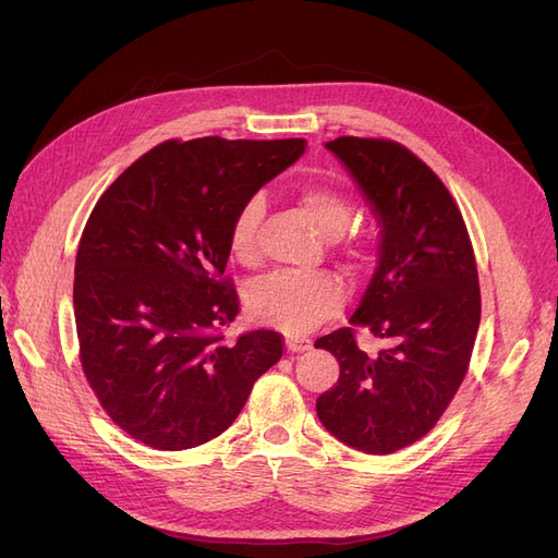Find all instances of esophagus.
Here are the masks:
<instances>
[{
    "label": "esophagus",
    "instance_id": "obj_1",
    "mask_svg": "<svg viewBox=\"0 0 558 558\" xmlns=\"http://www.w3.org/2000/svg\"><path fill=\"white\" fill-rule=\"evenodd\" d=\"M312 347V340L305 335H286V349L293 353H302Z\"/></svg>",
    "mask_w": 558,
    "mask_h": 558
}]
</instances>
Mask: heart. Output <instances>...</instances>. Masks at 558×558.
<instances>
[{
	"label": "heart",
	"instance_id": "1",
	"mask_svg": "<svg viewBox=\"0 0 558 558\" xmlns=\"http://www.w3.org/2000/svg\"><path fill=\"white\" fill-rule=\"evenodd\" d=\"M298 205L310 223L326 238L342 234L351 218V199L335 185L307 183L298 191ZM265 216L263 195H251L242 202L230 226V253L240 263H256L260 256V223ZM351 260L365 258V242L351 238L344 244ZM344 286L330 272L289 275L277 272L253 283L246 295L248 314L260 324L279 326L289 332H307L342 307Z\"/></svg>",
	"mask_w": 558,
	"mask_h": 558
}]
</instances>
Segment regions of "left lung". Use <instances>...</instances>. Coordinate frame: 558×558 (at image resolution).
<instances>
[{
    "label": "left lung",
    "mask_w": 558,
    "mask_h": 558,
    "mask_svg": "<svg viewBox=\"0 0 558 558\" xmlns=\"http://www.w3.org/2000/svg\"><path fill=\"white\" fill-rule=\"evenodd\" d=\"M326 148L375 205L381 256L349 328L314 344L340 361L316 414L349 447L393 453L435 428L468 375L482 314L475 251L447 185L408 146L337 137ZM356 327L389 347L367 357Z\"/></svg>",
    "instance_id": "1"
}]
</instances>
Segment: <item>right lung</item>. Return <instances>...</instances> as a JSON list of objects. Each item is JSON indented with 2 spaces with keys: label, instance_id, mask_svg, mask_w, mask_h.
Instances as JSON below:
<instances>
[{
  "label": "right lung",
  "instance_id": "obj_1",
  "mask_svg": "<svg viewBox=\"0 0 558 558\" xmlns=\"http://www.w3.org/2000/svg\"><path fill=\"white\" fill-rule=\"evenodd\" d=\"M305 140H167L118 177L83 228L74 269L78 361L134 440L181 451L232 426L283 337L226 340L240 295L226 275L242 202L293 165Z\"/></svg>",
  "mask_w": 558,
  "mask_h": 558
}]
</instances>
